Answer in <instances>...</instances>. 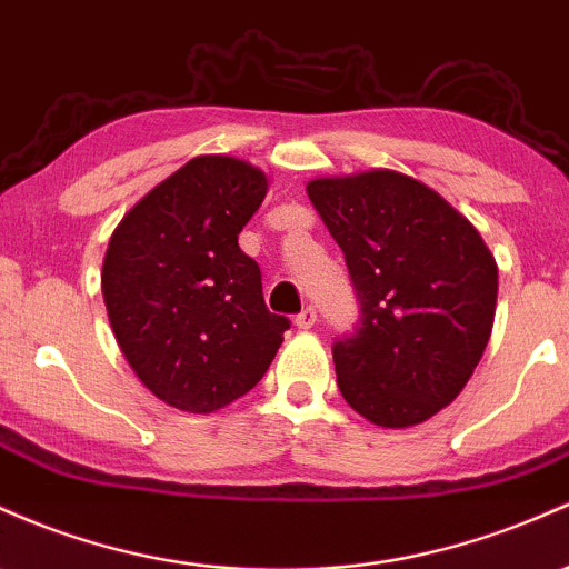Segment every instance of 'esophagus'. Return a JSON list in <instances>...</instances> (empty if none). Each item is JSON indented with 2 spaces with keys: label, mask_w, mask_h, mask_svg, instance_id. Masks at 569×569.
Listing matches in <instances>:
<instances>
[{
  "label": "esophagus",
  "mask_w": 569,
  "mask_h": 569,
  "mask_svg": "<svg viewBox=\"0 0 569 569\" xmlns=\"http://www.w3.org/2000/svg\"><path fill=\"white\" fill-rule=\"evenodd\" d=\"M316 308H310V305H308V308H302V310H299V313H297V318H295V323H297V329H310V327H313V323H316Z\"/></svg>",
  "instance_id": "1"
}]
</instances>
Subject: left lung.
Listing matches in <instances>:
<instances>
[{"mask_svg":"<svg viewBox=\"0 0 569 569\" xmlns=\"http://www.w3.org/2000/svg\"><path fill=\"white\" fill-rule=\"evenodd\" d=\"M308 197L346 256L359 321L332 346L340 395L378 427L451 405L489 342L497 264L440 193L391 170L318 178Z\"/></svg>","mask_w":569,"mask_h":569,"instance_id":"8db88e82","label":"left lung"}]
</instances>
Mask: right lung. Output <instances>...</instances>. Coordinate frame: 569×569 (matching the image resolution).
Segmentation results:
<instances>
[{"label":"right lung","mask_w":569,"mask_h":569,"mask_svg":"<svg viewBox=\"0 0 569 569\" xmlns=\"http://www.w3.org/2000/svg\"><path fill=\"white\" fill-rule=\"evenodd\" d=\"M267 174L232 156H197L140 199L110 237L102 295L134 376L186 413L248 395L278 353L286 316L267 310L261 270L237 234Z\"/></svg>","instance_id":"add662e5"}]
</instances>
